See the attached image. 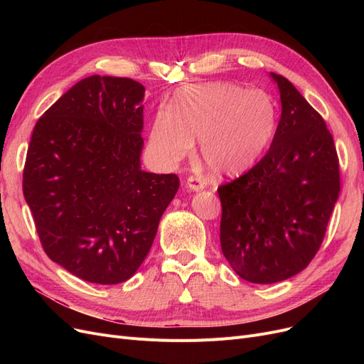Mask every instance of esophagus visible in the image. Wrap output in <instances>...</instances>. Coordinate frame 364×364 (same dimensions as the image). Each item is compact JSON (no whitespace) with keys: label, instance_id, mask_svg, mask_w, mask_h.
<instances>
[{"label":"esophagus","instance_id":"obj_1","mask_svg":"<svg viewBox=\"0 0 364 364\" xmlns=\"http://www.w3.org/2000/svg\"><path fill=\"white\" fill-rule=\"evenodd\" d=\"M186 186L193 191H200L205 188V181L200 178H196V176H190V178L186 179Z\"/></svg>","mask_w":364,"mask_h":364}]
</instances>
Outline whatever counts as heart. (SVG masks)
<instances>
[{"instance_id": "1", "label": "heart", "mask_w": 364, "mask_h": 364, "mask_svg": "<svg viewBox=\"0 0 364 364\" xmlns=\"http://www.w3.org/2000/svg\"><path fill=\"white\" fill-rule=\"evenodd\" d=\"M277 106L259 90L211 82L178 91L171 109L153 119L150 147L165 165L185 159L200 141V155L217 176L235 178L264 156L277 134Z\"/></svg>"}]
</instances>
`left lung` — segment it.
<instances>
[{
  "label": "left lung",
  "instance_id": "left-lung-1",
  "mask_svg": "<svg viewBox=\"0 0 364 364\" xmlns=\"http://www.w3.org/2000/svg\"><path fill=\"white\" fill-rule=\"evenodd\" d=\"M282 112L264 158L218 186L220 246L240 278L289 279L321 247L340 193L338 156L323 118L279 74Z\"/></svg>",
  "mask_w": 364,
  "mask_h": 364
}]
</instances>
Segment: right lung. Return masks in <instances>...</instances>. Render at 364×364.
Returning <instances> with one entry per match:
<instances>
[{
    "mask_svg": "<svg viewBox=\"0 0 364 364\" xmlns=\"http://www.w3.org/2000/svg\"><path fill=\"white\" fill-rule=\"evenodd\" d=\"M146 87L127 77L75 83L33 129L23 191L50 259L87 282L134 277L179 190L141 170Z\"/></svg>",
    "mask_w": 364,
    "mask_h": 364,
    "instance_id": "add662e5",
    "label": "right lung"
}]
</instances>
